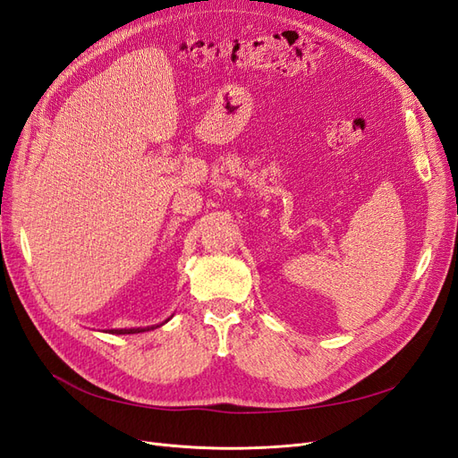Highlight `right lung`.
Listing matches in <instances>:
<instances>
[{
    "instance_id": "1",
    "label": "right lung",
    "mask_w": 458,
    "mask_h": 458,
    "mask_svg": "<svg viewBox=\"0 0 458 458\" xmlns=\"http://www.w3.org/2000/svg\"><path fill=\"white\" fill-rule=\"evenodd\" d=\"M170 318H165L164 323H168ZM164 323L160 325H150V327H137V328H110V330H105V332H110V335H137V332H147V330H152L157 327H162Z\"/></svg>"
}]
</instances>
